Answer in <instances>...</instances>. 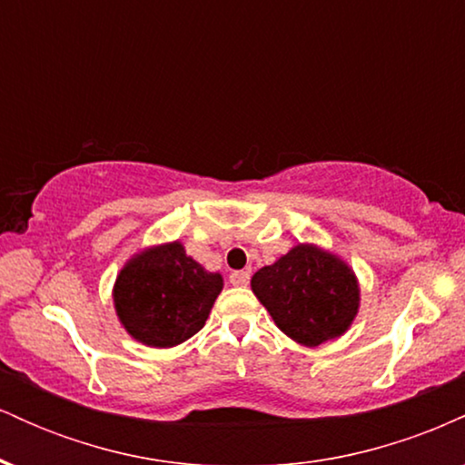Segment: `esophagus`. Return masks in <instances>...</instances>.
I'll use <instances>...</instances> for the list:
<instances>
[{"label":"esophagus","mask_w":465,"mask_h":465,"mask_svg":"<svg viewBox=\"0 0 465 465\" xmlns=\"http://www.w3.org/2000/svg\"><path fill=\"white\" fill-rule=\"evenodd\" d=\"M249 277H251L249 271H233V273L229 275V282H232L233 286H247Z\"/></svg>","instance_id":"obj_1"}]
</instances>
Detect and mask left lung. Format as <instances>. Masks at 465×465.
<instances>
[{
  "instance_id": "obj_1",
  "label": "left lung",
  "mask_w": 465,
  "mask_h": 465,
  "mask_svg": "<svg viewBox=\"0 0 465 465\" xmlns=\"http://www.w3.org/2000/svg\"><path fill=\"white\" fill-rule=\"evenodd\" d=\"M251 291L277 328L295 343L317 348L343 336L361 308V284L341 255L314 242L295 244L251 277Z\"/></svg>"
}]
</instances>
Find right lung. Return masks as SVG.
I'll use <instances>...</instances> for the list:
<instances>
[{"label":"right lung","instance_id":"obj_1","mask_svg":"<svg viewBox=\"0 0 465 465\" xmlns=\"http://www.w3.org/2000/svg\"><path fill=\"white\" fill-rule=\"evenodd\" d=\"M221 291L223 275L207 271L173 240L133 253L111 295L117 322L131 339L165 350L199 332Z\"/></svg>","mask_w":465,"mask_h":465}]
</instances>
